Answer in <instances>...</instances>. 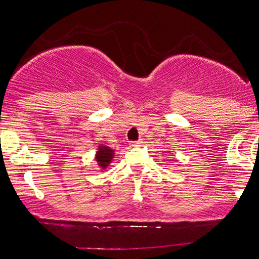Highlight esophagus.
Wrapping results in <instances>:
<instances>
[{
    "label": "esophagus",
    "instance_id": "obj_1",
    "mask_svg": "<svg viewBox=\"0 0 259 259\" xmlns=\"http://www.w3.org/2000/svg\"><path fill=\"white\" fill-rule=\"evenodd\" d=\"M142 143H143V142H142V139H141V141L132 142V143H130V147H138V146H141Z\"/></svg>",
    "mask_w": 259,
    "mask_h": 259
}]
</instances>
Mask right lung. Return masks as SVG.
Returning <instances> with one entry per match:
<instances>
[{
    "mask_svg": "<svg viewBox=\"0 0 259 259\" xmlns=\"http://www.w3.org/2000/svg\"><path fill=\"white\" fill-rule=\"evenodd\" d=\"M112 157H113L112 149H110L108 147L101 146L100 148H98V152H97L96 159H97V162L100 163L101 167L105 168V167H107L108 163L111 162Z\"/></svg>",
    "mask_w": 259,
    "mask_h": 259,
    "instance_id": "obj_1",
    "label": "right lung"
}]
</instances>
